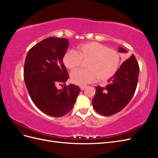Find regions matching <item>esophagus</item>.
<instances>
[{
  "label": "esophagus",
  "instance_id": "34e87169",
  "mask_svg": "<svg viewBox=\"0 0 158 158\" xmlns=\"http://www.w3.org/2000/svg\"><path fill=\"white\" fill-rule=\"evenodd\" d=\"M86 85H81V86L80 87V89L82 90V91H83L85 88H86Z\"/></svg>",
  "mask_w": 158,
  "mask_h": 158
}]
</instances>
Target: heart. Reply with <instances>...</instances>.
<instances>
[{
  "mask_svg": "<svg viewBox=\"0 0 158 158\" xmlns=\"http://www.w3.org/2000/svg\"><path fill=\"white\" fill-rule=\"evenodd\" d=\"M64 66L74 70L86 62V69L76 70L70 74L72 82L79 85L93 82L98 78L106 81L116 74L121 63V56L113 49L98 42H88L76 47V50H69L63 56Z\"/></svg>",
  "mask_w": 158,
  "mask_h": 158,
  "instance_id": "b5f03b06",
  "label": "heart"
}]
</instances>
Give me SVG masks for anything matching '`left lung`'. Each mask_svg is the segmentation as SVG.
<instances>
[{
    "instance_id": "8db88e82",
    "label": "left lung",
    "mask_w": 158,
    "mask_h": 158,
    "mask_svg": "<svg viewBox=\"0 0 158 158\" xmlns=\"http://www.w3.org/2000/svg\"><path fill=\"white\" fill-rule=\"evenodd\" d=\"M118 51H127L119 47ZM139 65L135 56L132 55L124 61L106 87L97 86L92 100L95 111L104 116H110L121 111L131 101L136 89Z\"/></svg>"
}]
</instances>
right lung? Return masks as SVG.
I'll list each match as a JSON object with an SVG mask.
<instances>
[{
	"label": "right lung",
	"instance_id": "right-lung-1",
	"mask_svg": "<svg viewBox=\"0 0 158 158\" xmlns=\"http://www.w3.org/2000/svg\"><path fill=\"white\" fill-rule=\"evenodd\" d=\"M69 40L47 37L28 51L23 78L28 93L35 106L51 117L65 115L73 108L80 89L74 84L66 85L69 78L63 62ZM63 83V89L56 88Z\"/></svg>",
	"mask_w": 158,
	"mask_h": 158
}]
</instances>
